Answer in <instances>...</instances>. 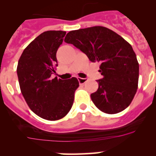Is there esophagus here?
I'll return each mask as SVG.
<instances>
[{"instance_id":"34e87169","label":"esophagus","mask_w":156,"mask_h":156,"mask_svg":"<svg viewBox=\"0 0 156 156\" xmlns=\"http://www.w3.org/2000/svg\"><path fill=\"white\" fill-rule=\"evenodd\" d=\"M78 82H79V84H84V83L87 81V78H80V77H78Z\"/></svg>"}]
</instances>
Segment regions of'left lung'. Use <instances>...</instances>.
I'll return each mask as SVG.
<instances>
[{"mask_svg": "<svg viewBox=\"0 0 156 156\" xmlns=\"http://www.w3.org/2000/svg\"><path fill=\"white\" fill-rule=\"evenodd\" d=\"M65 42L85 53L91 62H100L103 78L90 94L94 105L107 114L125 109L138 87L139 63L131 45L115 31L93 26L69 31Z\"/></svg>", "mask_w": 156, "mask_h": 156, "instance_id": "left-lung-1", "label": "left lung"}]
</instances>
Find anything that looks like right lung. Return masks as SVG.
<instances>
[{
	"label": "right lung",
	"mask_w": 156,
	"mask_h": 156,
	"mask_svg": "<svg viewBox=\"0 0 156 156\" xmlns=\"http://www.w3.org/2000/svg\"><path fill=\"white\" fill-rule=\"evenodd\" d=\"M66 32L47 31L31 42L22 53L17 66L20 90L31 111L39 117L56 121L72 108L79 86L76 78L52 79L57 66L56 52Z\"/></svg>",
	"instance_id": "1"
}]
</instances>
